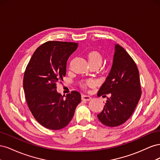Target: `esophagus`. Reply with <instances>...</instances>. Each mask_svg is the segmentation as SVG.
<instances>
[{
	"label": "esophagus",
	"mask_w": 160,
	"mask_h": 160,
	"mask_svg": "<svg viewBox=\"0 0 160 160\" xmlns=\"http://www.w3.org/2000/svg\"><path fill=\"white\" fill-rule=\"evenodd\" d=\"M82 100L83 101H90L91 99V98L89 95H83L81 97Z\"/></svg>",
	"instance_id": "esophagus-1"
}]
</instances>
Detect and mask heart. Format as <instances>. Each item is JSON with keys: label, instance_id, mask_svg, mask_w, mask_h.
<instances>
[{"label": "heart", "instance_id": "1", "mask_svg": "<svg viewBox=\"0 0 160 160\" xmlns=\"http://www.w3.org/2000/svg\"><path fill=\"white\" fill-rule=\"evenodd\" d=\"M88 60L89 62V64H96L98 65H101L103 61V57L100 53L98 51H91L90 52L88 55ZM94 83V81L91 79H87L83 81L81 83V86L83 88H88V86H90Z\"/></svg>", "mask_w": 160, "mask_h": 160}]
</instances>
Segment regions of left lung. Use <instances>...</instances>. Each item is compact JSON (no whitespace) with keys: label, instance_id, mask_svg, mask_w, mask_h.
Listing matches in <instances>:
<instances>
[{"label":"left lung","instance_id":"1","mask_svg":"<svg viewBox=\"0 0 160 160\" xmlns=\"http://www.w3.org/2000/svg\"><path fill=\"white\" fill-rule=\"evenodd\" d=\"M109 94L103 111L98 118L103 125L117 127L132 116L141 98L139 74L138 67L122 47L116 44L113 65L98 97Z\"/></svg>","mask_w":160,"mask_h":160}]
</instances>
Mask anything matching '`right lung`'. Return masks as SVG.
<instances>
[{
  "instance_id": "right-lung-1",
  "label": "right lung",
  "mask_w": 160,
  "mask_h": 160,
  "mask_svg": "<svg viewBox=\"0 0 160 160\" xmlns=\"http://www.w3.org/2000/svg\"><path fill=\"white\" fill-rule=\"evenodd\" d=\"M77 47V42L47 41L37 48L27 66L23 89L28 107L47 129L66 127L81 102L78 91H71L65 98L57 91V83L66 75L67 61Z\"/></svg>"
}]
</instances>
